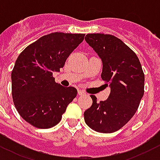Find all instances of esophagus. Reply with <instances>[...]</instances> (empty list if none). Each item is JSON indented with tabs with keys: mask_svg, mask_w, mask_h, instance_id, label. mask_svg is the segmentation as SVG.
<instances>
[{
	"mask_svg": "<svg viewBox=\"0 0 160 160\" xmlns=\"http://www.w3.org/2000/svg\"><path fill=\"white\" fill-rule=\"evenodd\" d=\"M86 94V92H83L82 90H78V95L79 96H83Z\"/></svg>",
	"mask_w": 160,
	"mask_h": 160,
	"instance_id": "1",
	"label": "esophagus"
}]
</instances>
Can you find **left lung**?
<instances>
[{
  "label": "left lung",
  "instance_id": "left-lung-1",
  "mask_svg": "<svg viewBox=\"0 0 160 160\" xmlns=\"http://www.w3.org/2000/svg\"><path fill=\"white\" fill-rule=\"evenodd\" d=\"M86 43L93 48L102 62V80L109 85L110 94L85 111L86 125L93 131L112 133L134 116L144 94V74L136 53L121 40L111 35L88 34Z\"/></svg>",
  "mask_w": 160,
  "mask_h": 160
}]
</instances>
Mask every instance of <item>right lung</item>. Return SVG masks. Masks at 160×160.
<instances>
[{
    "label": "right lung",
    "mask_w": 160,
    "mask_h": 160,
    "mask_svg": "<svg viewBox=\"0 0 160 160\" xmlns=\"http://www.w3.org/2000/svg\"><path fill=\"white\" fill-rule=\"evenodd\" d=\"M84 34L55 32L44 35L20 53L12 71V95L18 112L35 127L48 129L58 124L67 106L77 95L73 86L55 82L70 53Z\"/></svg>",
    "instance_id": "1"
}]
</instances>
